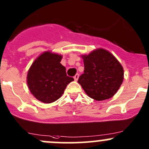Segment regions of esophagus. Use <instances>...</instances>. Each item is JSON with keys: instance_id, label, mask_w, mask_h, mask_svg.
I'll return each instance as SVG.
<instances>
[{"instance_id": "34e87169", "label": "esophagus", "mask_w": 149, "mask_h": 149, "mask_svg": "<svg viewBox=\"0 0 149 149\" xmlns=\"http://www.w3.org/2000/svg\"><path fill=\"white\" fill-rule=\"evenodd\" d=\"M78 78H79V74H75L74 76V80H75V81H77Z\"/></svg>"}]
</instances>
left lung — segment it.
I'll use <instances>...</instances> for the list:
<instances>
[{
  "instance_id": "1",
  "label": "left lung",
  "mask_w": 149,
  "mask_h": 149,
  "mask_svg": "<svg viewBox=\"0 0 149 149\" xmlns=\"http://www.w3.org/2000/svg\"><path fill=\"white\" fill-rule=\"evenodd\" d=\"M84 70L78 83L91 98L102 101L112 97L124 79V70L109 52L98 49L83 55Z\"/></svg>"
}]
</instances>
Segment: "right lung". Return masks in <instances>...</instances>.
<instances>
[{"instance_id": "1", "label": "right lung", "mask_w": 149, "mask_h": 149, "mask_svg": "<svg viewBox=\"0 0 149 149\" xmlns=\"http://www.w3.org/2000/svg\"><path fill=\"white\" fill-rule=\"evenodd\" d=\"M61 60V55L45 52L35 60L28 71L29 89L43 103H52L60 98L67 85L74 80L67 75Z\"/></svg>"}]
</instances>
